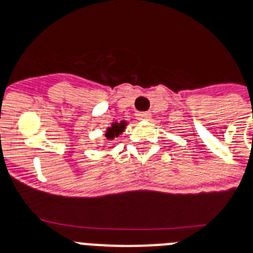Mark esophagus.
<instances>
[{"mask_svg": "<svg viewBox=\"0 0 253 253\" xmlns=\"http://www.w3.org/2000/svg\"><path fill=\"white\" fill-rule=\"evenodd\" d=\"M136 117L139 121H148V120H151V113H148V112L137 113Z\"/></svg>", "mask_w": 253, "mask_h": 253, "instance_id": "obj_1", "label": "esophagus"}]
</instances>
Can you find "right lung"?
Here are the masks:
<instances>
[{"instance_id": "right-lung-1", "label": "right lung", "mask_w": 253, "mask_h": 253, "mask_svg": "<svg viewBox=\"0 0 253 253\" xmlns=\"http://www.w3.org/2000/svg\"><path fill=\"white\" fill-rule=\"evenodd\" d=\"M127 126L126 121H121V122H113L112 126L108 127L105 130V133H104V139L105 140H113L116 139L120 135H122V132L125 131Z\"/></svg>"}]
</instances>
